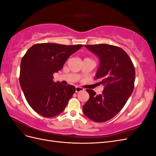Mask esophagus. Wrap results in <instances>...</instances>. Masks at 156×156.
Wrapping results in <instances>:
<instances>
[{
  "label": "esophagus",
  "mask_w": 156,
  "mask_h": 156,
  "mask_svg": "<svg viewBox=\"0 0 156 156\" xmlns=\"http://www.w3.org/2000/svg\"><path fill=\"white\" fill-rule=\"evenodd\" d=\"M83 90H84V88H83L79 87H75V92H79L83 91Z\"/></svg>",
  "instance_id": "34e87169"
}]
</instances>
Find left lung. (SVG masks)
Masks as SVG:
<instances>
[{
  "mask_svg": "<svg viewBox=\"0 0 156 156\" xmlns=\"http://www.w3.org/2000/svg\"><path fill=\"white\" fill-rule=\"evenodd\" d=\"M100 59L95 79L104 86L101 94L87 89L89 100L83 107L84 114L96 122H104L115 116L133 92L135 70L129 56L119 47L108 44L86 45Z\"/></svg>",
  "mask_w": 156,
  "mask_h": 156,
  "instance_id": "1",
  "label": "left lung"
}]
</instances>
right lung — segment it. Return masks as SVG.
Segmentation results:
<instances>
[{"instance_id":"add662e5","label":"right lung","mask_w":156,"mask_h":156,"mask_svg":"<svg viewBox=\"0 0 156 156\" xmlns=\"http://www.w3.org/2000/svg\"><path fill=\"white\" fill-rule=\"evenodd\" d=\"M83 46L36 44L23 56L20 85L28 103L37 114L51 118L65 109L75 87L54 82L53 73L62 69L69 56Z\"/></svg>"}]
</instances>
